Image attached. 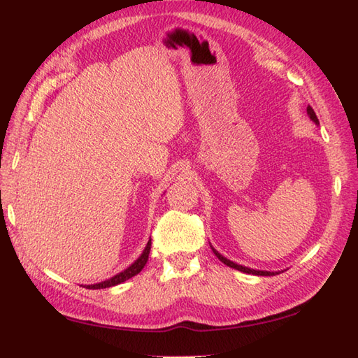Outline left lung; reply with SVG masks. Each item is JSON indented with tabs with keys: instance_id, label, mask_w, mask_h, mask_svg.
<instances>
[{
	"instance_id": "8db88e82",
	"label": "left lung",
	"mask_w": 358,
	"mask_h": 358,
	"mask_svg": "<svg viewBox=\"0 0 358 358\" xmlns=\"http://www.w3.org/2000/svg\"><path fill=\"white\" fill-rule=\"evenodd\" d=\"M308 115H309V117L312 119L313 122L315 124H320L318 122V117H317V115H315V112H313V109L310 106H308ZM212 251H213V254L218 257L221 262L224 263V264H227L229 267H233V268H236V270H241V272H243V273H252V275H258V276H273V275H276L275 272H263V270H254V268H248V267H243V266H239V264H236V263H233V262H230V259H227L225 257H222L218 251H215V249L212 248Z\"/></svg>"
}]
</instances>
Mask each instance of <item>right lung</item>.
Segmentation results:
<instances>
[{"instance_id":"add662e5","label":"right lung","mask_w":358,"mask_h":358,"mask_svg":"<svg viewBox=\"0 0 358 358\" xmlns=\"http://www.w3.org/2000/svg\"><path fill=\"white\" fill-rule=\"evenodd\" d=\"M149 251H150V241L148 242L143 254L137 258V262H134L128 268H125L124 272H121V273L113 276V278H110V279L104 280V282L94 284V285H86V288H90V289H100V288H109V287L117 285V284H121V282H125L127 279L133 278V276H136L137 273L142 272V268L146 266V262H148V258H149Z\"/></svg>"}]
</instances>
